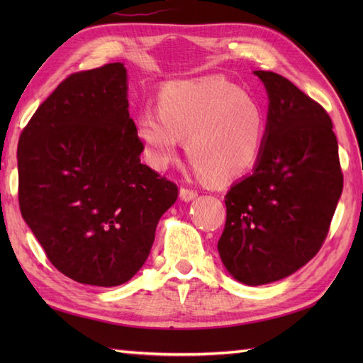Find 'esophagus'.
Wrapping results in <instances>:
<instances>
[{
  "label": "esophagus",
  "mask_w": 363,
  "mask_h": 363,
  "mask_svg": "<svg viewBox=\"0 0 363 363\" xmlns=\"http://www.w3.org/2000/svg\"><path fill=\"white\" fill-rule=\"evenodd\" d=\"M179 196H181L182 201L189 203V201H191V199H195V198L198 196V191H196V190H194V189L182 187V189L179 190Z\"/></svg>",
  "instance_id": "1"
}]
</instances>
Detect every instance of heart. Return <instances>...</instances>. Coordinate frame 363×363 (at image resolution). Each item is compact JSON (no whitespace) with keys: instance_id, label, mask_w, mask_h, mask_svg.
Wrapping results in <instances>:
<instances>
[{"instance_id":"1","label":"heart","mask_w":363,"mask_h":363,"mask_svg":"<svg viewBox=\"0 0 363 363\" xmlns=\"http://www.w3.org/2000/svg\"><path fill=\"white\" fill-rule=\"evenodd\" d=\"M265 134L262 104L220 76L165 84L159 109L146 107L137 120V135L151 167L165 169L186 137L195 167L218 182L237 179L257 164Z\"/></svg>"}]
</instances>
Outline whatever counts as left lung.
<instances>
[{
	"instance_id": "left-lung-1",
	"label": "left lung",
	"mask_w": 363,
	"mask_h": 363,
	"mask_svg": "<svg viewBox=\"0 0 363 363\" xmlns=\"http://www.w3.org/2000/svg\"><path fill=\"white\" fill-rule=\"evenodd\" d=\"M254 74L269 101L264 150L252 173L225 196L218 252L234 279L264 285L295 273L320 251L343 174L328 112L284 76Z\"/></svg>"
}]
</instances>
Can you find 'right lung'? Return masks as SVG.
<instances>
[{
	"instance_id": "add662e5",
	"label": "right lung",
	"mask_w": 363,
	"mask_h": 363,
	"mask_svg": "<svg viewBox=\"0 0 363 363\" xmlns=\"http://www.w3.org/2000/svg\"><path fill=\"white\" fill-rule=\"evenodd\" d=\"M120 62L68 76L18 140V203L46 257L70 279L115 287L148 259L177 186L140 162Z\"/></svg>"
}]
</instances>
